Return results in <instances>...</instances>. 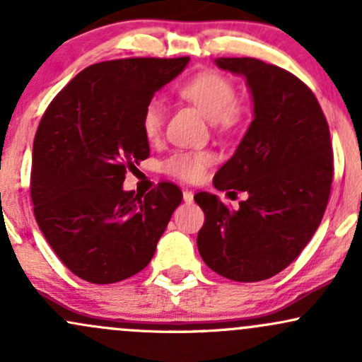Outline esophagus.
Returning <instances> with one entry per match:
<instances>
[{"mask_svg":"<svg viewBox=\"0 0 362 362\" xmlns=\"http://www.w3.org/2000/svg\"><path fill=\"white\" fill-rule=\"evenodd\" d=\"M184 201L185 202H192L194 201V192H192V190H184Z\"/></svg>","mask_w":362,"mask_h":362,"instance_id":"esophagus-1","label":"esophagus"}]
</instances>
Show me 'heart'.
Instances as JSON below:
<instances>
[{
	"label": "heart",
	"instance_id": "b5f03b06",
	"mask_svg": "<svg viewBox=\"0 0 362 362\" xmlns=\"http://www.w3.org/2000/svg\"><path fill=\"white\" fill-rule=\"evenodd\" d=\"M180 95L194 103L219 129H231L242 119L243 109L236 100L235 83L218 71L195 74L180 86ZM165 103L153 98L141 115V129L148 141H156L163 132ZM213 156L207 151H178L163 161V172L180 180L192 182L202 177Z\"/></svg>",
	"mask_w": 362,
	"mask_h": 362
}]
</instances>
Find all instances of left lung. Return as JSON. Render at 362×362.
Instances as JSON below:
<instances>
[{
	"instance_id": "1",
	"label": "left lung",
	"mask_w": 362,
	"mask_h": 362,
	"mask_svg": "<svg viewBox=\"0 0 362 362\" xmlns=\"http://www.w3.org/2000/svg\"><path fill=\"white\" fill-rule=\"evenodd\" d=\"M216 66L245 76L253 120L213 184L247 199L233 211L218 195L195 194L206 216L197 248L226 279L264 281L288 267L322 223L334 177L330 131L313 91L286 69L253 57H218Z\"/></svg>"
}]
</instances>
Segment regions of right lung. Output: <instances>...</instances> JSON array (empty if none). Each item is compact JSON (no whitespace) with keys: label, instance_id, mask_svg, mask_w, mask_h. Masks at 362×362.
<instances>
[{"label":"right lung","instance_id":"1","mask_svg":"<svg viewBox=\"0 0 362 362\" xmlns=\"http://www.w3.org/2000/svg\"><path fill=\"white\" fill-rule=\"evenodd\" d=\"M189 57L103 61L78 73L49 103L37 127L30 195L51 248L74 276L112 284L143 271L182 202L160 182L126 192L127 170L149 156L141 115Z\"/></svg>","mask_w":362,"mask_h":362}]
</instances>
